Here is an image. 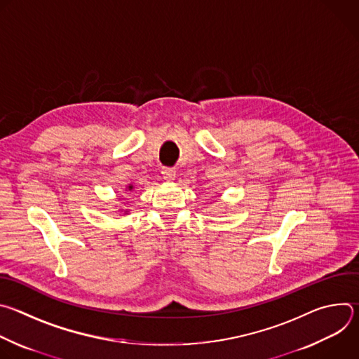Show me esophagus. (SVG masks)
<instances>
[{"mask_svg": "<svg viewBox=\"0 0 359 359\" xmlns=\"http://www.w3.org/2000/svg\"><path fill=\"white\" fill-rule=\"evenodd\" d=\"M162 175H163L165 180L172 182V180L176 179V169L175 168H163L162 169Z\"/></svg>", "mask_w": 359, "mask_h": 359, "instance_id": "obj_1", "label": "esophagus"}]
</instances>
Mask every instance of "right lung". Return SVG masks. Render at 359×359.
Masks as SVG:
<instances>
[{"label":"right lung","mask_w":359,"mask_h":359,"mask_svg":"<svg viewBox=\"0 0 359 359\" xmlns=\"http://www.w3.org/2000/svg\"><path fill=\"white\" fill-rule=\"evenodd\" d=\"M128 189H129V190H132V189H133V186H129V187H128Z\"/></svg>","instance_id":"1"}]
</instances>
